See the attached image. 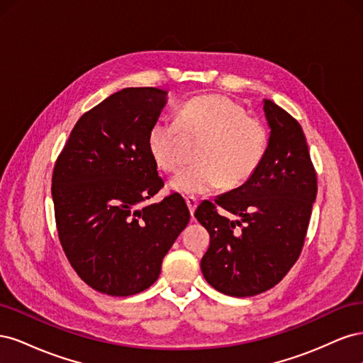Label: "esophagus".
<instances>
[{
    "label": "esophagus",
    "instance_id": "esophagus-1",
    "mask_svg": "<svg viewBox=\"0 0 363 363\" xmlns=\"http://www.w3.org/2000/svg\"><path fill=\"white\" fill-rule=\"evenodd\" d=\"M186 204L189 207V212L194 213L196 206H199V199H196V196H186Z\"/></svg>",
    "mask_w": 363,
    "mask_h": 363
}]
</instances>
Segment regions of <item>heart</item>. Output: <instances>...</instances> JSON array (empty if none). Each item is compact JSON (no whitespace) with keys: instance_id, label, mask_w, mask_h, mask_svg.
Masks as SVG:
<instances>
[{"instance_id":"1","label":"heart","mask_w":363,"mask_h":363,"mask_svg":"<svg viewBox=\"0 0 363 363\" xmlns=\"http://www.w3.org/2000/svg\"><path fill=\"white\" fill-rule=\"evenodd\" d=\"M184 139L201 140L195 164L171 180L180 194L199 195L224 186L235 189L250 180L265 159L269 135L257 116L247 115L230 96L199 95L184 101L172 119H157L147 135L151 159L162 171H177L184 162Z\"/></svg>"}]
</instances>
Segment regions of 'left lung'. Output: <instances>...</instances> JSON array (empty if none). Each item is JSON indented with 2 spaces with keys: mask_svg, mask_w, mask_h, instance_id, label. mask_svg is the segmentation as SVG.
Here are the masks:
<instances>
[{
  "mask_svg": "<svg viewBox=\"0 0 363 363\" xmlns=\"http://www.w3.org/2000/svg\"><path fill=\"white\" fill-rule=\"evenodd\" d=\"M271 136L260 168L242 186L204 200L195 218L211 236L201 271L216 291L252 296L271 289L298 260L318 192L303 128L280 106L263 104ZM218 208L239 216L236 222Z\"/></svg>",
  "mask_w": 363,
  "mask_h": 363,
  "instance_id": "1",
  "label": "left lung"
}]
</instances>
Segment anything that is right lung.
Masks as SVG:
<instances>
[{"label":"right lung","mask_w":363,"mask_h":363,"mask_svg":"<svg viewBox=\"0 0 363 363\" xmlns=\"http://www.w3.org/2000/svg\"><path fill=\"white\" fill-rule=\"evenodd\" d=\"M164 96L157 87H125L106 98L77 121L54 164L60 245L79 277L101 294L148 289L189 223L177 192L140 207L164 186L147 147Z\"/></svg>","instance_id":"obj_1"}]
</instances>
